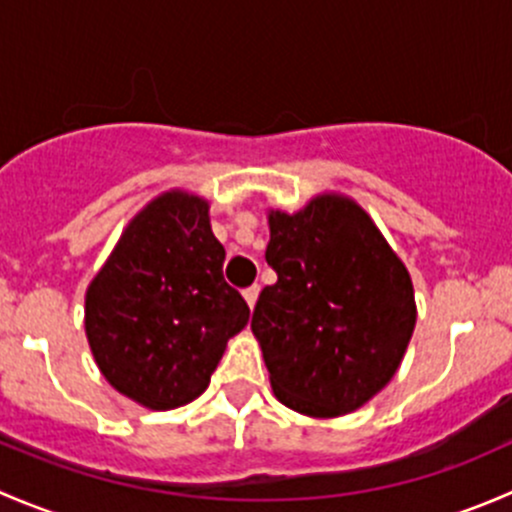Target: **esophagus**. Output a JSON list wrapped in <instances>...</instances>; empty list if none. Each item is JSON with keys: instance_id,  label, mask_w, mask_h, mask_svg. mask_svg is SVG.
<instances>
[{"instance_id": "1", "label": "esophagus", "mask_w": 512, "mask_h": 512, "mask_svg": "<svg viewBox=\"0 0 512 512\" xmlns=\"http://www.w3.org/2000/svg\"><path fill=\"white\" fill-rule=\"evenodd\" d=\"M245 302H247V307L250 309H255V304H257V297H260V285H252V287H247L245 292Z\"/></svg>"}]
</instances>
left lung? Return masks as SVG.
<instances>
[{
    "label": "left lung",
    "instance_id": "left-lung-1",
    "mask_svg": "<svg viewBox=\"0 0 512 512\" xmlns=\"http://www.w3.org/2000/svg\"><path fill=\"white\" fill-rule=\"evenodd\" d=\"M265 260L277 272L252 314L270 384L287 409L352 414L404 359L416 327L411 275L374 220L337 193L299 213L270 210Z\"/></svg>",
    "mask_w": 512,
    "mask_h": 512
}]
</instances>
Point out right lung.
Returning a JSON list of instances; mask_svg holds the SVG:
<instances>
[{"mask_svg": "<svg viewBox=\"0 0 512 512\" xmlns=\"http://www.w3.org/2000/svg\"><path fill=\"white\" fill-rule=\"evenodd\" d=\"M210 205L170 190L123 230L86 289V337L108 384L153 411L198 399L250 307L223 277Z\"/></svg>", "mask_w": 512, "mask_h": 512, "instance_id": "1", "label": "right lung"}]
</instances>
